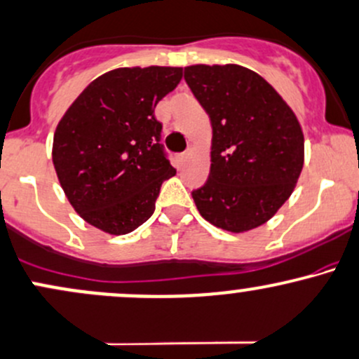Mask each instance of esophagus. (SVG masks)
<instances>
[{
	"instance_id": "esophagus-1",
	"label": "esophagus",
	"mask_w": 359,
	"mask_h": 359,
	"mask_svg": "<svg viewBox=\"0 0 359 359\" xmlns=\"http://www.w3.org/2000/svg\"><path fill=\"white\" fill-rule=\"evenodd\" d=\"M187 158H189V151L180 153V155H179V161H180V163H186Z\"/></svg>"
}]
</instances>
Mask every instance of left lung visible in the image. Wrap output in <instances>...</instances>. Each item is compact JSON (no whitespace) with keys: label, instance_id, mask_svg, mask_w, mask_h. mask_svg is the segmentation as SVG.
I'll list each match as a JSON object with an SVG mask.
<instances>
[{"label":"left lung","instance_id":"obj_1","mask_svg":"<svg viewBox=\"0 0 359 359\" xmlns=\"http://www.w3.org/2000/svg\"><path fill=\"white\" fill-rule=\"evenodd\" d=\"M186 83L210 116L211 170L192 199L206 222L233 233L261 226L303 168L302 126L281 95L238 65H194Z\"/></svg>","mask_w":359,"mask_h":359}]
</instances>
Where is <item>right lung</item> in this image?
<instances>
[{"instance_id":"1","label":"right lung","mask_w":359,"mask_h":359,"mask_svg":"<svg viewBox=\"0 0 359 359\" xmlns=\"http://www.w3.org/2000/svg\"><path fill=\"white\" fill-rule=\"evenodd\" d=\"M182 68H117L93 80L59 121L53 161L74 211L98 230L126 235L155 211L175 175L155 107Z\"/></svg>"}]
</instances>
